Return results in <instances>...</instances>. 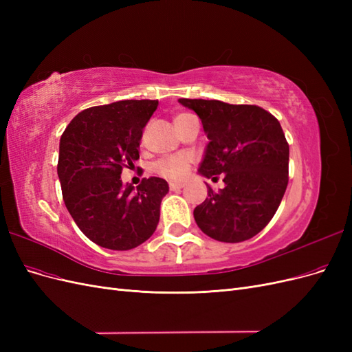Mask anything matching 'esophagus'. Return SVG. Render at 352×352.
<instances>
[{"label": "esophagus", "mask_w": 352, "mask_h": 352, "mask_svg": "<svg viewBox=\"0 0 352 352\" xmlns=\"http://www.w3.org/2000/svg\"><path fill=\"white\" fill-rule=\"evenodd\" d=\"M168 186L172 190H177V189H182L185 186V184L184 182H170Z\"/></svg>", "instance_id": "esophagus-1"}]
</instances>
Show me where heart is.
<instances>
[{
	"label": "heart",
	"instance_id": "heart-1",
	"mask_svg": "<svg viewBox=\"0 0 352 352\" xmlns=\"http://www.w3.org/2000/svg\"><path fill=\"white\" fill-rule=\"evenodd\" d=\"M185 116L188 114H179L175 119V122L182 119ZM190 163H192V155L188 153H179V154H172L158 160L154 166V170L160 176H163L166 179L182 180L189 173Z\"/></svg>",
	"mask_w": 352,
	"mask_h": 352
}]
</instances>
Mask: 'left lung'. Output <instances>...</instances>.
<instances>
[{"instance_id": "1", "label": "left lung", "mask_w": 352, "mask_h": 352, "mask_svg": "<svg viewBox=\"0 0 352 352\" xmlns=\"http://www.w3.org/2000/svg\"><path fill=\"white\" fill-rule=\"evenodd\" d=\"M179 102L201 119L208 144L198 173L225 188L194 210L198 228L210 238L236 243L261 232L278 211L287 186L289 145L279 120L257 105L217 100Z\"/></svg>"}]
</instances>
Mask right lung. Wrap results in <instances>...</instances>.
Instances as JSON below:
<instances>
[{
	"instance_id": "add662e5",
	"label": "right lung",
	"mask_w": 352,
	"mask_h": 352,
	"mask_svg": "<svg viewBox=\"0 0 352 352\" xmlns=\"http://www.w3.org/2000/svg\"><path fill=\"white\" fill-rule=\"evenodd\" d=\"M157 100H124L80 111L60 140L57 173L65 204L83 235L102 248L127 251L151 238L164 179L123 185V167L140 158L142 131Z\"/></svg>"
}]
</instances>
